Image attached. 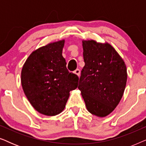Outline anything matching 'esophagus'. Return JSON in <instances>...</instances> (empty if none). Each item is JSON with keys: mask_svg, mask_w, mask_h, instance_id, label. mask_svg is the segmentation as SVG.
Returning a JSON list of instances; mask_svg holds the SVG:
<instances>
[{"mask_svg": "<svg viewBox=\"0 0 146 146\" xmlns=\"http://www.w3.org/2000/svg\"><path fill=\"white\" fill-rule=\"evenodd\" d=\"M74 73L75 74H76L78 76H80V70L79 69H76V70L74 71Z\"/></svg>", "mask_w": 146, "mask_h": 146, "instance_id": "obj_1", "label": "esophagus"}]
</instances>
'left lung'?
<instances>
[{"label": "left lung", "mask_w": 146, "mask_h": 146, "mask_svg": "<svg viewBox=\"0 0 146 146\" xmlns=\"http://www.w3.org/2000/svg\"><path fill=\"white\" fill-rule=\"evenodd\" d=\"M85 66L78 88L88 111L99 117L107 116L118 105L126 86L125 64L110 44L83 40Z\"/></svg>", "instance_id": "8db88e82"}]
</instances>
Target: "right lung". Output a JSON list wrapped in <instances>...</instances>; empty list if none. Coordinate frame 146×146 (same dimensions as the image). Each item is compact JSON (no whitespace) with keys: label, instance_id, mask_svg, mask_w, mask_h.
<instances>
[{"label":"right lung","instance_id":"right-lung-1","mask_svg":"<svg viewBox=\"0 0 146 146\" xmlns=\"http://www.w3.org/2000/svg\"><path fill=\"white\" fill-rule=\"evenodd\" d=\"M65 40L36 49L28 57L21 71L25 94L37 111L48 116L65 108L70 92L78 87V77L70 72L62 56Z\"/></svg>","mask_w":146,"mask_h":146}]
</instances>
